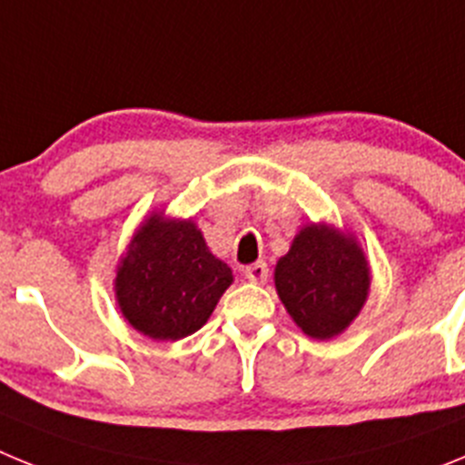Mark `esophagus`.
Wrapping results in <instances>:
<instances>
[{
    "label": "esophagus",
    "mask_w": 465,
    "mask_h": 465,
    "mask_svg": "<svg viewBox=\"0 0 465 465\" xmlns=\"http://www.w3.org/2000/svg\"><path fill=\"white\" fill-rule=\"evenodd\" d=\"M244 277L249 279L252 283H262L268 282V265L265 262H253V265H249V268L244 270Z\"/></svg>",
    "instance_id": "34e87169"
}]
</instances>
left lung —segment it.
<instances>
[{
    "mask_svg": "<svg viewBox=\"0 0 465 465\" xmlns=\"http://www.w3.org/2000/svg\"><path fill=\"white\" fill-rule=\"evenodd\" d=\"M274 286L298 328L331 340L359 316L371 291V268L354 235L328 223L300 230L277 261Z\"/></svg>",
    "mask_w": 465,
    "mask_h": 465,
    "instance_id": "1",
    "label": "left lung"
}]
</instances>
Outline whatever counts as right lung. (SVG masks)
<instances>
[{
	"mask_svg": "<svg viewBox=\"0 0 465 465\" xmlns=\"http://www.w3.org/2000/svg\"><path fill=\"white\" fill-rule=\"evenodd\" d=\"M232 283V270L209 252L191 219L151 213L116 268L118 307L151 340H182L207 323Z\"/></svg>",
	"mask_w": 465,
	"mask_h": 465,
	"instance_id": "obj_1",
	"label": "right lung"
}]
</instances>
